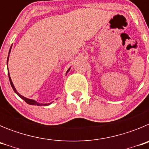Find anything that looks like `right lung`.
Here are the masks:
<instances>
[{
  "mask_svg": "<svg viewBox=\"0 0 149 149\" xmlns=\"http://www.w3.org/2000/svg\"><path fill=\"white\" fill-rule=\"evenodd\" d=\"M10 52H9V54H10ZM8 58H9V56H8ZM8 58H7V64H8ZM69 70H70V68H69V69H68V70L67 71V73H68V71H69ZM9 79H10V84H11V86H12V87H13V90L15 91V93H16V94L18 95L19 96V97H20V98H22V99L24 100V101H25L26 103L29 104H31V105H37V106H41V105H44V106H46V105H49L50 104H51V103H50V104H39V103H37V102H36V101H34V100L28 99V98H25V97H24V96L21 95L19 94V93H18V92H17L16 89H15V86H14V85H13V82H12V81H11V78H10V74H9Z\"/></svg>",
  "mask_w": 149,
  "mask_h": 149,
  "instance_id": "add662e5",
  "label": "right lung"
}]
</instances>
